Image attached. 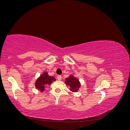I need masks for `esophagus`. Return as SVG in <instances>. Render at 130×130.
<instances>
[{
	"label": "esophagus",
	"instance_id": "34e87169",
	"mask_svg": "<svg viewBox=\"0 0 130 130\" xmlns=\"http://www.w3.org/2000/svg\"><path fill=\"white\" fill-rule=\"evenodd\" d=\"M57 79L59 81H61L62 80V76H60V75H58L57 77Z\"/></svg>",
	"mask_w": 130,
	"mask_h": 130
}]
</instances>
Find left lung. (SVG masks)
<instances>
[{
	"mask_svg": "<svg viewBox=\"0 0 130 130\" xmlns=\"http://www.w3.org/2000/svg\"><path fill=\"white\" fill-rule=\"evenodd\" d=\"M64 83L69 86L70 90L73 92H77L81 87V83L77 78L70 75L69 77L66 78Z\"/></svg>",
	"mask_w": 130,
	"mask_h": 130,
	"instance_id": "1",
	"label": "left lung"
}]
</instances>
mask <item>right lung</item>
<instances>
[{
	"instance_id": "obj_1",
	"label": "right lung",
	"mask_w": 130,
	"mask_h": 130,
	"mask_svg": "<svg viewBox=\"0 0 130 130\" xmlns=\"http://www.w3.org/2000/svg\"><path fill=\"white\" fill-rule=\"evenodd\" d=\"M55 81V78L54 76H49L48 72H43L37 78L36 82H35V87L38 90L41 92H43L46 86L51 85L54 81Z\"/></svg>"
}]
</instances>
